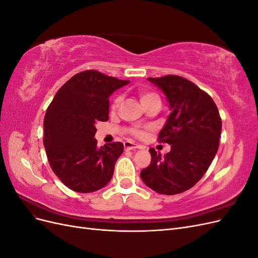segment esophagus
I'll use <instances>...</instances> for the list:
<instances>
[{"label":"esophagus","instance_id":"1","mask_svg":"<svg viewBox=\"0 0 258 258\" xmlns=\"http://www.w3.org/2000/svg\"><path fill=\"white\" fill-rule=\"evenodd\" d=\"M123 145L126 150H140V148H142L141 145H138L134 142H124Z\"/></svg>","mask_w":258,"mask_h":258}]
</instances>
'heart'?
<instances>
[{
  "mask_svg": "<svg viewBox=\"0 0 258 258\" xmlns=\"http://www.w3.org/2000/svg\"><path fill=\"white\" fill-rule=\"evenodd\" d=\"M120 100H121L120 97H116V98H115L114 102H113V108H116L117 106L119 105ZM140 100H141L142 105H145V104H147L148 102H152V101H154V100H159V98H158L157 95H156V93L141 90V91H140ZM135 134H136V136H138V137H142V136H143V132H142V131H139V130H137V131L135 132Z\"/></svg>",
  "mask_w": 258,
  "mask_h": 258,
  "instance_id": "obj_1",
  "label": "heart"
}]
</instances>
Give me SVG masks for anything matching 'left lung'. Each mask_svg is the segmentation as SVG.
Listing matches in <instances>:
<instances>
[{
    "label": "left lung",
    "instance_id": "8db88e82",
    "mask_svg": "<svg viewBox=\"0 0 258 258\" xmlns=\"http://www.w3.org/2000/svg\"><path fill=\"white\" fill-rule=\"evenodd\" d=\"M165 93L170 115L159 141L171 145L165 156L150 148L151 165L141 171L146 186L162 195L186 191L204 176L218 150L222 119L207 92L181 76L147 79Z\"/></svg>",
    "mask_w": 258,
    "mask_h": 258
}]
</instances>
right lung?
I'll return each mask as SVG.
<instances>
[{
	"instance_id": "right-lung-1",
	"label": "right lung",
	"mask_w": 258,
	"mask_h": 258,
	"mask_svg": "<svg viewBox=\"0 0 258 258\" xmlns=\"http://www.w3.org/2000/svg\"><path fill=\"white\" fill-rule=\"evenodd\" d=\"M128 84L89 70L70 79L51 101L44 118V147L54 174L70 189L92 192L111 181L123 144L98 147L96 124L108 119V98Z\"/></svg>"
}]
</instances>
